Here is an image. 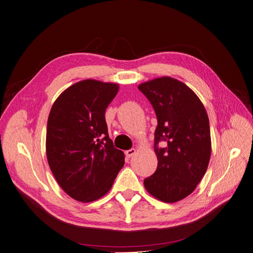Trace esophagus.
I'll return each mask as SVG.
<instances>
[{
	"label": "esophagus",
	"instance_id": "obj_1",
	"mask_svg": "<svg viewBox=\"0 0 253 253\" xmlns=\"http://www.w3.org/2000/svg\"><path fill=\"white\" fill-rule=\"evenodd\" d=\"M135 153H136V149H135V148H131V149L125 151V155H126L127 157H129V158L132 157Z\"/></svg>",
	"mask_w": 253,
	"mask_h": 253
}]
</instances>
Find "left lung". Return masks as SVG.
<instances>
[{
  "label": "left lung",
  "mask_w": 253,
  "mask_h": 253,
  "mask_svg": "<svg viewBox=\"0 0 253 253\" xmlns=\"http://www.w3.org/2000/svg\"><path fill=\"white\" fill-rule=\"evenodd\" d=\"M152 105L157 127L155 172L144 179L146 191L159 201L175 203L192 194L211 157L209 118L201 100L183 83L163 77L138 85ZM160 141L165 142L159 148Z\"/></svg>",
  "instance_id": "8db88e82"
}]
</instances>
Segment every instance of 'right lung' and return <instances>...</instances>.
I'll return each mask as SVG.
<instances>
[{
    "label": "right lung",
    "instance_id": "add662e5",
    "mask_svg": "<svg viewBox=\"0 0 253 253\" xmlns=\"http://www.w3.org/2000/svg\"><path fill=\"white\" fill-rule=\"evenodd\" d=\"M119 85L84 80L53 103L47 121L46 156L60 188L88 203L105 196L125 164L109 138L105 112Z\"/></svg>",
    "mask_w": 253,
    "mask_h": 253
}]
</instances>
